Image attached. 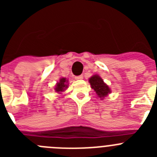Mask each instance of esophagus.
Wrapping results in <instances>:
<instances>
[{
  "label": "esophagus",
  "instance_id": "1",
  "mask_svg": "<svg viewBox=\"0 0 157 157\" xmlns=\"http://www.w3.org/2000/svg\"><path fill=\"white\" fill-rule=\"evenodd\" d=\"M83 78L82 75H78V76H75V79L76 80H81Z\"/></svg>",
  "mask_w": 157,
  "mask_h": 157
}]
</instances>
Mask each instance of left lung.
<instances>
[{
    "label": "left lung",
    "mask_w": 157,
    "mask_h": 157,
    "mask_svg": "<svg viewBox=\"0 0 157 157\" xmlns=\"http://www.w3.org/2000/svg\"><path fill=\"white\" fill-rule=\"evenodd\" d=\"M90 83L91 87L96 91L98 97L102 99L105 96L110 93V89L108 86L104 82L103 79L98 75H94L90 78Z\"/></svg>",
    "instance_id": "left-lung-1"
}]
</instances>
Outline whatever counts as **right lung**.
<instances>
[{
	"label": "right lung",
	"instance_id": "1",
	"mask_svg": "<svg viewBox=\"0 0 157 157\" xmlns=\"http://www.w3.org/2000/svg\"><path fill=\"white\" fill-rule=\"evenodd\" d=\"M67 81L66 80V78H60L59 82H57V84H56L55 90L58 93L63 91L65 90V88H67Z\"/></svg>",
	"mask_w": 157,
	"mask_h": 157
}]
</instances>
